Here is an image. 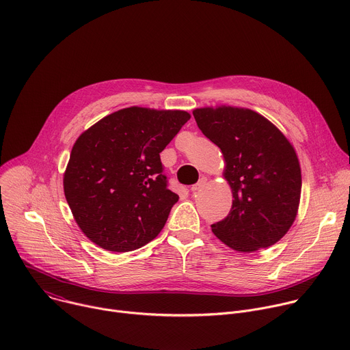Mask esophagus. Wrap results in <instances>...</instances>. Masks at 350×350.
Wrapping results in <instances>:
<instances>
[{
  "mask_svg": "<svg viewBox=\"0 0 350 350\" xmlns=\"http://www.w3.org/2000/svg\"><path fill=\"white\" fill-rule=\"evenodd\" d=\"M206 181H208V180H206L205 177H202V178H201V180H199V181H198L196 184H193V185L191 187V191H192V192H196V191H201V189H202V188H204V187L206 185Z\"/></svg>",
  "mask_w": 350,
  "mask_h": 350,
  "instance_id": "34e87169",
  "label": "esophagus"
}]
</instances>
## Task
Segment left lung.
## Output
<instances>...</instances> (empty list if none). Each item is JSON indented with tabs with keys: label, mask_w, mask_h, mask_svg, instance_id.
<instances>
[{
	"label": "left lung",
	"mask_w": 350,
	"mask_h": 350,
	"mask_svg": "<svg viewBox=\"0 0 350 350\" xmlns=\"http://www.w3.org/2000/svg\"><path fill=\"white\" fill-rule=\"evenodd\" d=\"M192 113L220 148L223 177L234 198L228 216L212 224L213 234L243 254L274 245L293 224L301 202L302 173L293 145L252 109L220 105Z\"/></svg>",
	"instance_id": "obj_1"
}]
</instances>
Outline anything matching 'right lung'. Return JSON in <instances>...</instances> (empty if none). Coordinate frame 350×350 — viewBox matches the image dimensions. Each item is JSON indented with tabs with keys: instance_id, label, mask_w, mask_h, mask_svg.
Here are the masks:
<instances>
[{
	"instance_id": "obj_1",
	"label": "right lung",
	"mask_w": 350,
	"mask_h": 350,
	"mask_svg": "<svg viewBox=\"0 0 350 350\" xmlns=\"http://www.w3.org/2000/svg\"><path fill=\"white\" fill-rule=\"evenodd\" d=\"M189 118L185 111L130 107L79 135L64 191L90 241L111 252H129L158 237L178 201L167 188L159 154Z\"/></svg>"
}]
</instances>
